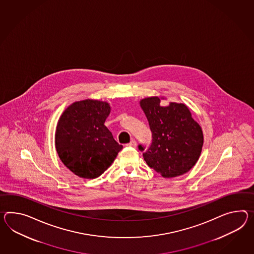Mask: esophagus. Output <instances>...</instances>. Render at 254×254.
<instances>
[{
	"instance_id": "obj_1",
	"label": "esophagus",
	"mask_w": 254,
	"mask_h": 254,
	"mask_svg": "<svg viewBox=\"0 0 254 254\" xmlns=\"http://www.w3.org/2000/svg\"><path fill=\"white\" fill-rule=\"evenodd\" d=\"M127 147H131V148H136V141L135 139H132L128 144H127Z\"/></svg>"
}]
</instances>
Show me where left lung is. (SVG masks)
I'll use <instances>...</instances> for the list:
<instances>
[{
	"label": "left lung",
	"instance_id": "left-lung-1",
	"mask_svg": "<svg viewBox=\"0 0 254 254\" xmlns=\"http://www.w3.org/2000/svg\"><path fill=\"white\" fill-rule=\"evenodd\" d=\"M164 97L151 96L139 105L149 121L152 143L143 158L149 167L164 178H173L189 172L202 151L203 131L185 104L170 103L161 106ZM141 151V145L138 146Z\"/></svg>",
	"mask_w": 254,
	"mask_h": 254
}]
</instances>
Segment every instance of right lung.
Masks as SVG:
<instances>
[{
	"label": "right lung",
	"instance_id": "1",
	"mask_svg": "<svg viewBox=\"0 0 254 254\" xmlns=\"http://www.w3.org/2000/svg\"><path fill=\"white\" fill-rule=\"evenodd\" d=\"M110 112L107 102L83 100L68 105L58 121V155L62 163L81 178L99 177L123 149L104 125Z\"/></svg>",
	"mask_w": 254,
	"mask_h": 254
}]
</instances>
